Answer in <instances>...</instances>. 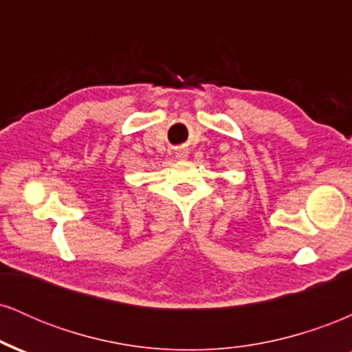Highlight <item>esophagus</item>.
<instances>
[{"instance_id":"obj_1","label":"esophagus","mask_w":352,"mask_h":352,"mask_svg":"<svg viewBox=\"0 0 352 352\" xmlns=\"http://www.w3.org/2000/svg\"><path fill=\"white\" fill-rule=\"evenodd\" d=\"M179 157H185V153H179Z\"/></svg>"}]
</instances>
